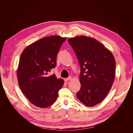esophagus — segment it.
I'll return each mask as SVG.
<instances>
[{"instance_id":"1","label":"esophagus","mask_w":133,"mask_h":133,"mask_svg":"<svg viewBox=\"0 0 133 133\" xmlns=\"http://www.w3.org/2000/svg\"><path fill=\"white\" fill-rule=\"evenodd\" d=\"M71 79H72V78L71 77V76H70V77H69V78L65 79V82H68V81H69V80H70Z\"/></svg>"}]
</instances>
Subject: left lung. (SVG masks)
Here are the masks:
<instances>
[{
    "label": "left lung",
    "mask_w": 133,
    "mask_h": 133,
    "mask_svg": "<svg viewBox=\"0 0 133 133\" xmlns=\"http://www.w3.org/2000/svg\"><path fill=\"white\" fill-rule=\"evenodd\" d=\"M80 65L81 88L78 99L87 107L102 102L109 92L115 76L111 52L94 38L77 36L68 39Z\"/></svg>",
    "instance_id": "1"
}]
</instances>
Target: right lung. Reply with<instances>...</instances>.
I'll use <instances>...</instances> for the list:
<instances>
[{"label": "right lung", "instance_id": "1", "mask_svg": "<svg viewBox=\"0 0 133 133\" xmlns=\"http://www.w3.org/2000/svg\"><path fill=\"white\" fill-rule=\"evenodd\" d=\"M66 38L51 35L28 45L20 58L18 84L23 93L33 105L45 108L57 99L64 80L55 74L48 75L57 65V56Z\"/></svg>", "mask_w": 133, "mask_h": 133}]
</instances>
